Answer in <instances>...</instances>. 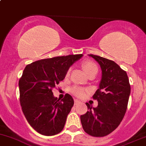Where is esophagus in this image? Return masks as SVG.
I'll return each mask as SVG.
<instances>
[{"label": "esophagus", "instance_id": "obj_1", "mask_svg": "<svg viewBox=\"0 0 146 146\" xmlns=\"http://www.w3.org/2000/svg\"><path fill=\"white\" fill-rule=\"evenodd\" d=\"M80 103V100H78V99H74L75 105L78 104V103Z\"/></svg>", "mask_w": 146, "mask_h": 146}]
</instances>
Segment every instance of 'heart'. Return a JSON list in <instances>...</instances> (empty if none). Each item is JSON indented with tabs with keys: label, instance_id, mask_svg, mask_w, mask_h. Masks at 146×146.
Instances as JSON below:
<instances>
[{
	"label": "heart",
	"instance_id": "obj_1",
	"mask_svg": "<svg viewBox=\"0 0 146 146\" xmlns=\"http://www.w3.org/2000/svg\"><path fill=\"white\" fill-rule=\"evenodd\" d=\"M82 68L84 69V70L86 73L87 75L89 74L90 73L96 71V70H98L97 65L94 62L90 60L85 61V62L82 63ZM70 69H69L67 72V76H68L70 74ZM72 92L76 96L81 97V96H83L84 95V94L86 92V90L84 88H82V87L75 86L72 88Z\"/></svg>",
	"mask_w": 146,
	"mask_h": 146
}]
</instances>
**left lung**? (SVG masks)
Returning a JSON list of instances; mask_svg holds the SVG:
<instances>
[{
	"instance_id": "left-lung-1",
	"label": "left lung",
	"mask_w": 146,
	"mask_h": 146,
	"mask_svg": "<svg viewBox=\"0 0 146 146\" xmlns=\"http://www.w3.org/2000/svg\"><path fill=\"white\" fill-rule=\"evenodd\" d=\"M100 64L102 79L93 98L96 108L86 103L88 110L81 115L84 131L95 137H103L117 128L127 109L131 86L127 74L117 63L103 57L90 54Z\"/></svg>"
}]
</instances>
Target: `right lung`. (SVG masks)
Instances as JSON below:
<instances>
[{"mask_svg": "<svg viewBox=\"0 0 146 146\" xmlns=\"http://www.w3.org/2000/svg\"><path fill=\"white\" fill-rule=\"evenodd\" d=\"M82 56L79 54L40 60L24 70L19 81L20 105L29 124L40 134L53 136L64 128L74 100L66 94L60 100L54 97L52 89Z\"/></svg>", "mask_w": 146, "mask_h": 146, "instance_id": "obj_1", "label": "right lung"}]
</instances>
